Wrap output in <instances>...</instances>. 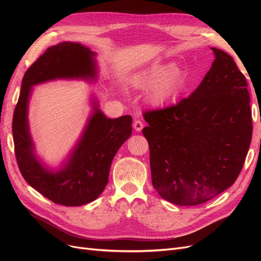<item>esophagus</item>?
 Segmentation results:
<instances>
[{"label": "esophagus", "mask_w": 261, "mask_h": 261, "mask_svg": "<svg viewBox=\"0 0 261 261\" xmlns=\"http://www.w3.org/2000/svg\"><path fill=\"white\" fill-rule=\"evenodd\" d=\"M143 127H144V123L141 120H135L133 122V128L135 129V131H138V132L142 131Z\"/></svg>", "instance_id": "34e87169"}]
</instances>
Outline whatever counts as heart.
I'll return each mask as SVG.
<instances>
[{
    "instance_id": "obj_1",
    "label": "heart",
    "mask_w": 261,
    "mask_h": 261,
    "mask_svg": "<svg viewBox=\"0 0 261 261\" xmlns=\"http://www.w3.org/2000/svg\"><path fill=\"white\" fill-rule=\"evenodd\" d=\"M131 85L147 92V102L154 108L166 106L181 95L185 77L183 72L172 62H155L133 74Z\"/></svg>"
}]
</instances>
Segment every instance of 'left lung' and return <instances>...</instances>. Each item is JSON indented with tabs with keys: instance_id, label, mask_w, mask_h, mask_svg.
I'll use <instances>...</instances> for the list:
<instances>
[{
	"instance_id": "obj_1",
	"label": "left lung",
	"mask_w": 261,
	"mask_h": 261,
	"mask_svg": "<svg viewBox=\"0 0 261 261\" xmlns=\"http://www.w3.org/2000/svg\"><path fill=\"white\" fill-rule=\"evenodd\" d=\"M211 48L212 67L188 98L144 114L152 185L181 206L202 204L234 184L252 140L245 77L228 54Z\"/></svg>"
}]
</instances>
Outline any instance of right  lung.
I'll return each mask as SVG.
<instances>
[{
  "instance_id": "obj_1",
  "label": "right lung",
  "mask_w": 261,
  "mask_h": 261,
  "mask_svg": "<svg viewBox=\"0 0 261 261\" xmlns=\"http://www.w3.org/2000/svg\"><path fill=\"white\" fill-rule=\"evenodd\" d=\"M97 54L79 42L48 47L26 71L12 118V136L19 169L33 188L56 204L80 206L97 199L109 181L112 161L132 133V117L108 118L98 100L91 98L92 112L70 154L57 170L37 154L29 123V106L35 86L58 79L94 82L98 77Z\"/></svg>"
}]
</instances>
